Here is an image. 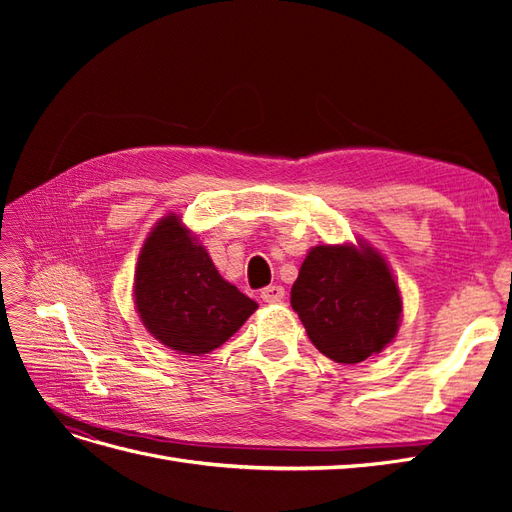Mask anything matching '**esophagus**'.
<instances>
[{"instance_id":"34e87169","label":"esophagus","mask_w":512,"mask_h":512,"mask_svg":"<svg viewBox=\"0 0 512 512\" xmlns=\"http://www.w3.org/2000/svg\"><path fill=\"white\" fill-rule=\"evenodd\" d=\"M260 297H262V301H265V303H280L286 297V290L282 286H277V284L275 286H267V288L260 290Z\"/></svg>"}]
</instances>
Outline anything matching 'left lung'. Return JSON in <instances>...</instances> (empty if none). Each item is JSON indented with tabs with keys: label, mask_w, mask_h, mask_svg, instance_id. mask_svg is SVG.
<instances>
[{
	"label": "left lung",
	"mask_w": 512,
	"mask_h": 512,
	"mask_svg": "<svg viewBox=\"0 0 512 512\" xmlns=\"http://www.w3.org/2000/svg\"><path fill=\"white\" fill-rule=\"evenodd\" d=\"M290 305L324 356L354 365L393 342L401 297L384 258L354 245H318L303 260Z\"/></svg>",
	"instance_id": "1"
}]
</instances>
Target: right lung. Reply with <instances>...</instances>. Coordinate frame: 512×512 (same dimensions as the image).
Segmentation results:
<instances>
[{
    "label": "right lung",
    "mask_w": 512,
    "mask_h": 512,
    "mask_svg": "<svg viewBox=\"0 0 512 512\" xmlns=\"http://www.w3.org/2000/svg\"><path fill=\"white\" fill-rule=\"evenodd\" d=\"M134 297L153 337L194 356L220 348L258 307L224 280L177 215H168L147 237Z\"/></svg>",
    "instance_id": "1"
}]
</instances>
